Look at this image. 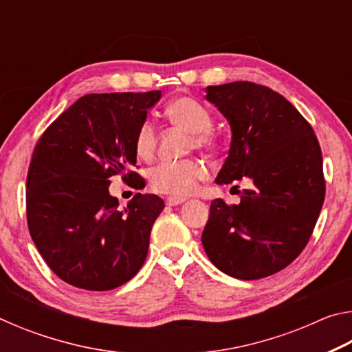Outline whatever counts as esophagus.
Masks as SVG:
<instances>
[{
	"mask_svg": "<svg viewBox=\"0 0 352 352\" xmlns=\"http://www.w3.org/2000/svg\"><path fill=\"white\" fill-rule=\"evenodd\" d=\"M186 201V199H180V197H168V200H166V204H168L169 206H177V205H182Z\"/></svg>",
	"mask_w": 352,
	"mask_h": 352,
	"instance_id": "obj_1",
	"label": "esophagus"
}]
</instances>
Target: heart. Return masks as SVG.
Listing matches in <instances>:
<instances>
[{
  "label": "heart",
  "mask_w": 352,
  "mask_h": 352,
  "mask_svg": "<svg viewBox=\"0 0 352 352\" xmlns=\"http://www.w3.org/2000/svg\"><path fill=\"white\" fill-rule=\"evenodd\" d=\"M166 116L175 126L192 133V144L197 147H211L216 142L211 126L212 113L200 100L182 96L166 107ZM157 144V132L151 121H144L136 130L135 151L140 158H151ZM206 177V168L197 160L182 162H162L148 172V182L155 192L168 194L170 197H186L192 194L197 183Z\"/></svg>",
  "instance_id": "1"
}]
</instances>
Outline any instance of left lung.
Returning <instances> with one entry per match:
<instances>
[{"label":"left lung","instance_id":"8db88e82","mask_svg":"<svg viewBox=\"0 0 352 352\" xmlns=\"http://www.w3.org/2000/svg\"><path fill=\"white\" fill-rule=\"evenodd\" d=\"M206 99L231 127V146L217 184L241 178L252 188L239 205L211 201L201 243L214 265L237 279L283 270L307 245L324 201L317 136L281 94L253 82L206 87Z\"/></svg>","mask_w":352,"mask_h":352}]
</instances>
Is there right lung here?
Returning <instances> with one entry per match:
<instances>
[{
  "label": "right lung",
  "instance_id": "obj_1",
  "mask_svg": "<svg viewBox=\"0 0 352 352\" xmlns=\"http://www.w3.org/2000/svg\"><path fill=\"white\" fill-rule=\"evenodd\" d=\"M162 91L85 94L65 110L34 148L26 180L28 226L38 253L74 287L104 292L132 279L147 256L164 201L136 194L121 210L111 175L135 189L136 130Z\"/></svg>",
  "mask_w": 352,
  "mask_h": 352
}]
</instances>
